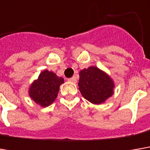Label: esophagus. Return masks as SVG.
I'll return each mask as SVG.
<instances>
[{"label":"esophagus","instance_id":"1","mask_svg":"<svg viewBox=\"0 0 150 150\" xmlns=\"http://www.w3.org/2000/svg\"><path fill=\"white\" fill-rule=\"evenodd\" d=\"M69 81L70 82H74V83H75V82H76V78H75V76H73V77L69 78Z\"/></svg>","mask_w":150,"mask_h":150}]
</instances>
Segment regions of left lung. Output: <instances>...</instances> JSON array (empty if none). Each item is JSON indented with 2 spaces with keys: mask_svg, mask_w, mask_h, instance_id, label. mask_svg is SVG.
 I'll use <instances>...</instances> for the list:
<instances>
[{
  "mask_svg": "<svg viewBox=\"0 0 150 150\" xmlns=\"http://www.w3.org/2000/svg\"><path fill=\"white\" fill-rule=\"evenodd\" d=\"M79 90L84 98L94 104H100L114 93L112 79L97 67H89L80 72Z\"/></svg>",
  "mask_w": 150,
  "mask_h": 150,
  "instance_id": "left-lung-1",
  "label": "left lung"
}]
</instances>
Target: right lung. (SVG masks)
I'll list each match as a JSON object with an SVG mask.
<instances>
[{
	"mask_svg": "<svg viewBox=\"0 0 150 150\" xmlns=\"http://www.w3.org/2000/svg\"><path fill=\"white\" fill-rule=\"evenodd\" d=\"M64 79L52 71L44 70L38 79L31 84L29 94L31 98L41 107H47L56 99L59 86Z\"/></svg>",
	"mask_w": 150,
	"mask_h": 150,
	"instance_id": "add662e5",
	"label": "right lung"
}]
</instances>
